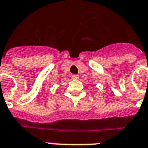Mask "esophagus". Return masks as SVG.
I'll return each instance as SVG.
<instances>
[{"mask_svg":"<svg viewBox=\"0 0 148 148\" xmlns=\"http://www.w3.org/2000/svg\"><path fill=\"white\" fill-rule=\"evenodd\" d=\"M71 77L73 79H74V80H77V79H78V75H77V74H73V75H72L71 76Z\"/></svg>","mask_w":148,"mask_h":148,"instance_id":"1","label":"esophagus"}]
</instances>
